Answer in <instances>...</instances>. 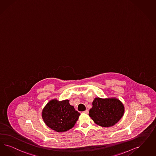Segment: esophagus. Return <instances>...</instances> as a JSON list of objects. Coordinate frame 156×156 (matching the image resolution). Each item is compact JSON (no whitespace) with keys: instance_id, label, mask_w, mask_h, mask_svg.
<instances>
[{"instance_id":"1","label":"esophagus","mask_w":156,"mask_h":156,"mask_svg":"<svg viewBox=\"0 0 156 156\" xmlns=\"http://www.w3.org/2000/svg\"><path fill=\"white\" fill-rule=\"evenodd\" d=\"M83 113H87H87H89V111H88L87 109H86V111H85L83 112Z\"/></svg>"}]
</instances>
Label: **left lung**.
<instances>
[{"label": "left lung", "mask_w": 156, "mask_h": 156, "mask_svg": "<svg viewBox=\"0 0 156 156\" xmlns=\"http://www.w3.org/2000/svg\"><path fill=\"white\" fill-rule=\"evenodd\" d=\"M92 105L89 115L94 122L100 126H113L123 116V104L116 98H95Z\"/></svg>", "instance_id": "1"}]
</instances>
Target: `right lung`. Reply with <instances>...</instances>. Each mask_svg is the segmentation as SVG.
I'll list each match as a JSON object with an SVG mask.
<instances>
[{
	"label": "right lung",
	"mask_w": 156,
	"mask_h": 156,
	"mask_svg": "<svg viewBox=\"0 0 156 156\" xmlns=\"http://www.w3.org/2000/svg\"><path fill=\"white\" fill-rule=\"evenodd\" d=\"M80 115L71 105L69 100H51L45 106L42 118L45 124L57 132H65L73 128Z\"/></svg>",
	"instance_id": "add662e5"
}]
</instances>
